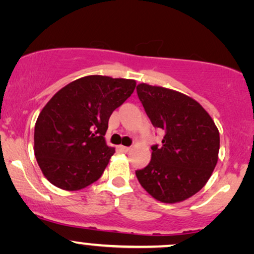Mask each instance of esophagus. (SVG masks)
<instances>
[{"instance_id":"esophagus-1","label":"esophagus","mask_w":254,"mask_h":254,"mask_svg":"<svg viewBox=\"0 0 254 254\" xmlns=\"http://www.w3.org/2000/svg\"><path fill=\"white\" fill-rule=\"evenodd\" d=\"M121 150L123 151V152H129L130 147H129V146H123V145H122V146H121Z\"/></svg>"}]
</instances>
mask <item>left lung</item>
Instances as JSON below:
<instances>
[{"instance_id": "8db88e82", "label": "left lung", "mask_w": 254, "mask_h": 254, "mask_svg": "<svg viewBox=\"0 0 254 254\" xmlns=\"http://www.w3.org/2000/svg\"><path fill=\"white\" fill-rule=\"evenodd\" d=\"M137 95L155 127L164 131L162 146L136 176L147 193L166 204L183 201L204 188L218 162L219 131L206 110L175 90L137 85Z\"/></svg>"}]
</instances>
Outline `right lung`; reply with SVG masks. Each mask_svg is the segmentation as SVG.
Masks as SVG:
<instances>
[{"label":"right lung","instance_id":"add662e5","mask_svg":"<svg viewBox=\"0 0 254 254\" xmlns=\"http://www.w3.org/2000/svg\"><path fill=\"white\" fill-rule=\"evenodd\" d=\"M136 81L85 76L57 91L35 124L34 152L44 177L66 191L101 178L114 147L105 143L109 118L130 97Z\"/></svg>","mask_w":254,"mask_h":254}]
</instances>
